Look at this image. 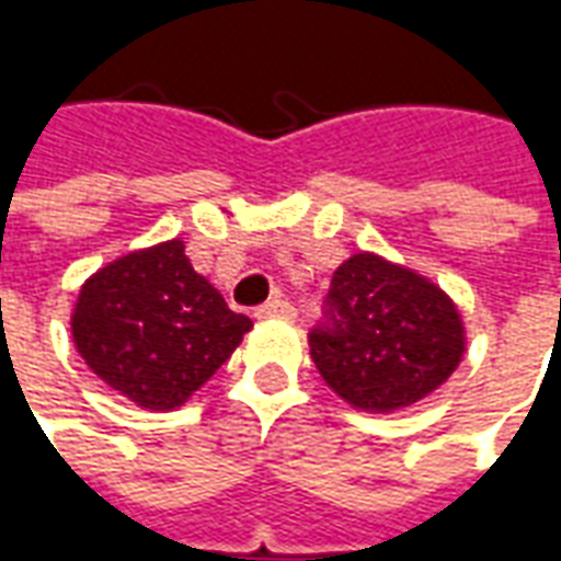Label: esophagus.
I'll use <instances>...</instances> for the list:
<instances>
[{"mask_svg":"<svg viewBox=\"0 0 561 561\" xmlns=\"http://www.w3.org/2000/svg\"><path fill=\"white\" fill-rule=\"evenodd\" d=\"M257 318H294L297 316V309H294L285 297H273V300H267V304H261L255 309Z\"/></svg>","mask_w":561,"mask_h":561,"instance_id":"esophagus-1","label":"esophagus"}]
</instances>
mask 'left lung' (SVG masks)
I'll return each instance as SVG.
<instances>
[{
  "mask_svg": "<svg viewBox=\"0 0 561 561\" xmlns=\"http://www.w3.org/2000/svg\"><path fill=\"white\" fill-rule=\"evenodd\" d=\"M462 348V321L450 297L369 252L333 273L324 318L309 330L321 378L366 412L423 400L457 369Z\"/></svg>",
  "mask_w": 561,
  "mask_h": 561,
  "instance_id": "1",
  "label": "left lung"
}]
</instances>
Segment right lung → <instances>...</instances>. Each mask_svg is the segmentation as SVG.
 Masks as SVG:
<instances>
[{
	"mask_svg": "<svg viewBox=\"0 0 561 561\" xmlns=\"http://www.w3.org/2000/svg\"><path fill=\"white\" fill-rule=\"evenodd\" d=\"M249 328L252 321L197 276L180 240L99 270L71 316L75 345L92 373L156 412L183 405Z\"/></svg>",
	"mask_w": 561,
	"mask_h": 561,
	"instance_id": "right-lung-1",
	"label": "right lung"
}]
</instances>
